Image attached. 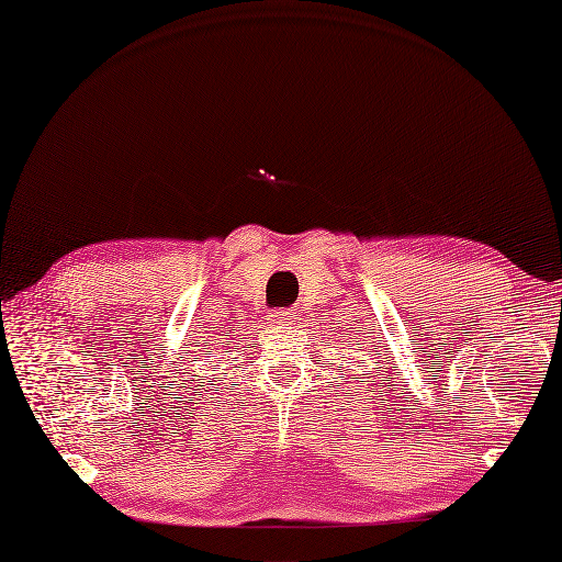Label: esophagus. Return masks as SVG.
Segmentation results:
<instances>
[{
    "label": "esophagus",
    "mask_w": 562,
    "mask_h": 562,
    "mask_svg": "<svg viewBox=\"0 0 562 562\" xmlns=\"http://www.w3.org/2000/svg\"><path fill=\"white\" fill-rule=\"evenodd\" d=\"M269 318L279 323V326H291V323L295 321V312L293 310H277V312L269 314Z\"/></svg>",
    "instance_id": "esophagus-1"
}]
</instances>
